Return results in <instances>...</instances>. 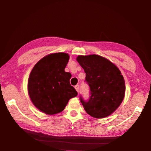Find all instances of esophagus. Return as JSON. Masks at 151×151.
Masks as SVG:
<instances>
[{"label": "esophagus", "instance_id": "esophagus-1", "mask_svg": "<svg viewBox=\"0 0 151 151\" xmlns=\"http://www.w3.org/2000/svg\"><path fill=\"white\" fill-rule=\"evenodd\" d=\"M75 88L76 89V91L78 92V89H79V86L78 85H76L75 86Z\"/></svg>", "mask_w": 151, "mask_h": 151}]
</instances>
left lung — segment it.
I'll use <instances>...</instances> for the list:
<instances>
[{"mask_svg":"<svg viewBox=\"0 0 151 151\" xmlns=\"http://www.w3.org/2000/svg\"><path fill=\"white\" fill-rule=\"evenodd\" d=\"M76 60L86 73L91 90L88 101L81 97L85 111L96 119L111 115L118 109L125 94V83L119 68L97 55H78Z\"/></svg>","mask_w":151,"mask_h":151,"instance_id":"left-lung-1","label":"left lung"}]
</instances>
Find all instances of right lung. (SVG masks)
<instances>
[{"instance_id":"right-lung-1","label":"right lung","mask_w":151,"mask_h":151,"mask_svg":"<svg viewBox=\"0 0 151 151\" xmlns=\"http://www.w3.org/2000/svg\"><path fill=\"white\" fill-rule=\"evenodd\" d=\"M65 52L48 55L33 67L28 80V93L37 109L52 115L62 112L68 101L77 96L70 85L71 74L65 71L69 60Z\"/></svg>"}]
</instances>
